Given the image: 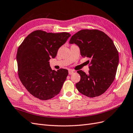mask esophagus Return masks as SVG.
Wrapping results in <instances>:
<instances>
[{"mask_svg": "<svg viewBox=\"0 0 133 133\" xmlns=\"http://www.w3.org/2000/svg\"><path fill=\"white\" fill-rule=\"evenodd\" d=\"M73 73H74V71L73 70H71V69L69 70V75H72Z\"/></svg>", "mask_w": 133, "mask_h": 133, "instance_id": "obj_1", "label": "esophagus"}]
</instances>
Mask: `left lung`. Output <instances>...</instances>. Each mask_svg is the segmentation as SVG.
I'll list each match as a JSON object with an SVG mask.
<instances>
[{"label": "left lung", "instance_id": "1", "mask_svg": "<svg viewBox=\"0 0 133 133\" xmlns=\"http://www.w3.org/2000/svg\"><path fill=\"white\" fill-rule=\"evenodd\" d=\"M69 43L78 46L83 57L91 59L89 74L77 72L78 90L88 97L103 94L113 82L119 64L118 51L112 40L98 30H82L72 36Z\"/></svg>", "mask_w": 133, "mask_h": 133}]
</instances>
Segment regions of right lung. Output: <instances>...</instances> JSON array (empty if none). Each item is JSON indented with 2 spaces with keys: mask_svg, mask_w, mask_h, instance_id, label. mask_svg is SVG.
<instances>
[{
  "mask_svg": "<svg viewBox=\"0 0 133 133\" xmlns=\"http://www.w3.org/2000/svg\"><path fill=\"white\" fill-rule=\"evenodd\" d=\"M70 34L36 30L28 35L19 46L17 54L18 75L30 93L41 100L58 95L68 75V70H52L49 60L54 58L59 48Z\"/></svg>",
  "mask_w": 133,
  "mask_h": 133,
  "instance_id": "add662e5",
  "label": "right lung"
}]
</instances>
